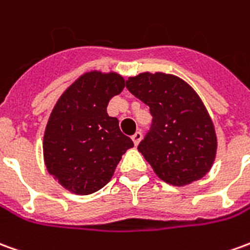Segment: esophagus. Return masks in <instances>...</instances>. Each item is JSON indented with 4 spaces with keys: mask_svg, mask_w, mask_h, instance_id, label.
<instances>
[{
    "mask_svg": "<svg viewBox=\"0 0 250 250\" xmlns=\"http://www.w3.org/2000/svg\"><path fill=\"white\" fill-rule=\"evenodd\" d=\"M131 139H132V142H134V145L135 146H138V143L141 142V139H142V132L141 131H137L132 137H131Z\"/></svg>",
    "mask_w": 250,
    "mask_h": 250,
    "instance_id": "1",
    "label": "esophagus"
}]
</instances>
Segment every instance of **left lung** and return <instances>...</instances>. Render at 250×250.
Wrapping results in <instances>:
<instances>
[{
    "label": "left lung",
    "mask_w": 250,
    "mask_h": 250,
    "mask_svg": "<svg viewBox=\"0 0 250 250\" xmlns=\"http://www.w3.org/2000/svg\"><path fill=\"white\" fill-rule=\"evenodd\" d=\"M125 88L149 105L151 127L138 150L165 183L187 186L214 164L216 135L210 115L193 89L165 73L130 77Z\"/></svg>",
    "instance_id": "8db88e82"
}]
</instances>
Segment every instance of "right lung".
I'll return each instance as SVG.
<instances>
[{
    "label": "right lung",
    "mask_w": 250,
    "mask_h": 250,
    "mask_svg": "<svg viewBox=\"0 0 250 250\" xmlns=\"http://www.w3.org/2000/svg\"><path fill=\"white\" fill-rule=\"evenodd\" d=\"M123 88L120 74L85 73L52 109L43 139L44 162L48 173L73 193L101 189L134 146L120 131L119 120L107 113L109 100Z\"/></svg>",
    "instance_id": "add662e5"
}]
</instances>
